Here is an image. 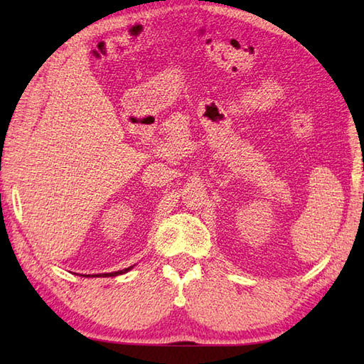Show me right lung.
I'll list each match as a JSON object with an SVG mask.
<instances>
[{
  "label": "right lung",
  "mask_w": 364,
  "mask_h": 364,
  "mask_svg": "<svg viewBox=\"0 0 364 364\" xmlns=\"http://www.w3.org/2000/svg\"><path fill=\"white\" fill-rule=\"evenodd\" d=\"M133 269V266H129L127 269H122V270H117V272H109V274H94V275H84V277H115V275H122V274H127L128 270Z\"/></svg>",
  "instance_id": "add662e5"
}]
</instances>
